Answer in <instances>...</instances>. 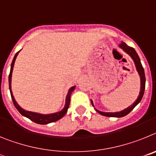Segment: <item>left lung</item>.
I'll return each instance as SVG.
<instances>
[{"label": "left lung", "instance_id": "left-lung-1", "mask_svg": "<svg viewBox=\"0 0 156 156\" xmlns=\"http://www.w3.org/2000/svg\"><path fill=\"white\" fill-rule=\"evenodd\" d=\"M119 48L121 49H122V51L124 52H126V54H128L130 58L133 59V62H134L135 67H136V70L138 73V75L140 76V92H139V95L137 98L136 99L134 102L131 105H129V107H127L125 109L122 110L120 112H101L99 110L96 109L94 108V105L93 101L90 100L91 101L92 105L94 106V109L96 110V112H98L99 114L101 115H105V116H108V117H117V118H120V117H123L125 115H126L127 114H129L132 110L134 108V107L137 105H138L140 103V101H141L143 98V95H144V89H145V75H144V68H143L142 65H141V62H140V58H139L138 55L137 54L136 51L134 50V48H131V47L128 46L126 44V43L124 42H121V44H119Z\"/></svg>", "mask_w": 156, "mask_h": 156}]
</instances>
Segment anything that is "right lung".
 Segmentation results:
<instances>
[{
	"mask_svg": "<svg viewBox=\"0 0 156 156\" xmlns=\"http://www.w3.org/2000/svg\"><path fill=\"white\" fill-rule=\"evenodd\" d=\"M21 51V50H20ZM18 51L16 54V55L14 57L13 60H12V65H11V70L10 73H9V76H8V83H9V90H10L11 96H12V101H13L14 105L16 106V108H17L18 111L20 112L21 115H23V116L27 117L28 119H30V120H32L33 122H36V123H38V124H48V123H51V122H55L58 121V119H62L63 116L66 114L67 111H68V108L69 107V103H70V97H71V94L73 93L74 90H75L76 86L72 87L69 89L68 93L66 97V102H65L64 108L61 110V111L57 112H55V113H49V114H42V113H38V112H31V111H27V110L24 109L19 105L17 103V101H16L15 98L13 96V94H12V71H13L14 65H15V62H16V59L17 58L18 55L20 52Z\"/></svg>",
	"mask_w": 156,
	"mask_h": 156,
	"instance_id": "right-lung-1",
	"label": "right lung"
}]
</instances>
